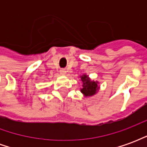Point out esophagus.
Returning a JSON list of instances; mask_svg holds the SVG:
<instances>
[{
    "label": "esophagus",
    "mask_w": 147,
    "mask_h": 147,
    "mask_svg": "<svg viewBox=\"0 0 147 147\" xmlns=\"http://www.w3.org/2000/svg\"><path fill=\"white\" fill-rule=\"evenodd\" d=\"M60 72H61V75H63V76H65V75L67 74V71H66L65 69H61V70L60 71Z\"/></svg>",
    "instance_id": "obj_1"
}]
</instances>
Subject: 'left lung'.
Listing matches in <instances>:
<instances>
[{"instance_id": "1", "label": "left lung", "mask_w": 147, "mask_h": 147, "mask_svg": "<svg viewBox=\"0 0 147 147\" xmlns=\"http://www.w3.org/2000/svg\"><path fill=\"white\" fill-rule=\"evenodd\" d=\"M80 78L83 83L82 88H80V91L84 95V97H91L96 94L100 88L98 82L91 80L86 74L81 76Z\"/></svg>"}]
</instances>
